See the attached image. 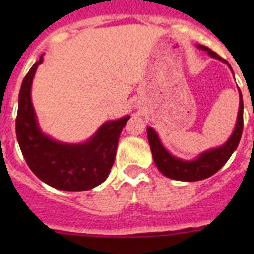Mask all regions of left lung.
I'll list each match as a JSON object with an SVG mask.
<instances>
[{"instance_id":"8db88e82","label":"left lung","mask_w":254,"mask_h":254,"mask_svg":"<svg viewBox=\"0 0 254 254\" xmlns=\"http://www.w3.org/2000/svg\"><path fill=\"white\" fill-rule=\"evenodd\" d=\"M200 50H204L215 59L224 62L228 64V62L219 57L215 51L209 50L205 46H197ZM229 65V64H228ZM231 67V65H229ZM232 69V68H231ZM243 111H244V104H243V96L240 92V107H239V115H237V123L235 127L232 135L224 145L216 149H211L204 153H201L196 159L193 161H185V159L177 158L163 147L158 134L155 133L153 127H147V139L150 145L151 154L154 159L155 166L158 167L161 173L167 178L175 179V181L185 182H195L201 181L205 178L211 177L217 173L221 167L224 166L229 157L237 149L240 142L241 134H243V127H244V119H243Z\"/></svg>"}]
</instances>
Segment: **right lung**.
<instances>
[{
  "label": "right lung",
  "instance_id": "add662e5",
  "mask_svg": "<svg viewBox=\"0 0 254 254\" xmlns=\"http://www.w3.org/2000/svg\"><path fill=\"white\" fill-rule=\"evenodd\" d=\"M39 61L22 81L18 96L15 133L23 158L42 182L58 190L85 191L103 183L109 175L123 127L130 119L125 116L103 124L84 143H63L42 133L31 103V84Z\"/></svg>",
  "mask_w": 254,
  "mask_h": 254
}]
</instances>
